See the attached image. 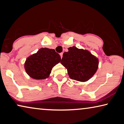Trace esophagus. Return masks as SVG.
<instances>
[{
  "label": "esophagus",
  "mask_w": 124,
  "mask_h": 124,
  "mask_svg": "<svg viewBox=\"0 0 124 124\" xmlns=\"http://www.w3.org/2000/svg\"><path fill=\"white\" fill-rule=\"evenodd\" d=\"M60 54V56H61V58H62V57H63V53H61V54Z\"/></svg>",
  "instance_id": "1"
}]
</instances>
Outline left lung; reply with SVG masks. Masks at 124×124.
Returning a JSON list of instances; mask_svg holds the SVG:
<instances>
[{"instance_id":"8db88e82","label":"left lung","mask_w":124,"mask_h":124,"mask_svg":"<svg viewBox=\"0 0 124 124\" xmlns=\"http://www.w3.org/2000/svg\"><path fill=\"white\" fill-rule=\"evenodd\" d=\"M63 54L61 63L67 70L70 79L86 82L95 73L98 68V58L89 51L75 46L68 48Z\"/></svg>"}]
</instances>
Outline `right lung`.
I'll use <instances>...</instances> for the list:
<instances>
[{
	"instance_id": "obj_1",
	"label": "right lung",
	"mask_w": 124,
	"mask_h": 124,
	"mask_svg": "<svg viewBox=\"0 0 124 124\" xmlns=\"http://www.w3.org/2000/svg\"><path fill=\"white\" fill-rule=\"evenodd\" d=\"M61 60L60 54L54 49L41 48L26 58L25 70L33 79H45L49 77L52 68Z\"/></svg>"
}]
</instances>
